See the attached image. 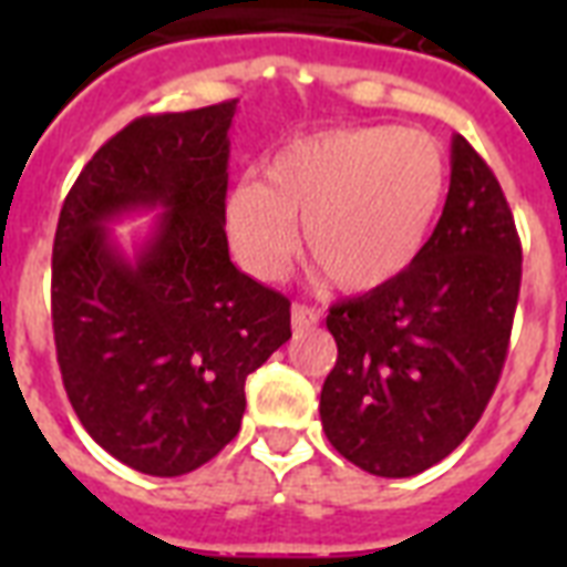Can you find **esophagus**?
<instances>
[{"label": "esophagus", "mask_w": 567, "mask_h": 567, "mask_svg": "<svg viewBox=\"0 0 567 567\" xmlns=\"http://www.w3.org/2000/svg\"><path fill=\"white\" fill-rule=\"evenodd\" d=\"M320 323V311L318 309H309V306H293L291 309V327L293 332H302V329H311Z\"/></svg>", "instance_id": "1"}]
</instances>
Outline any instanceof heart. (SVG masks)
I'll list each match as a JSON object with an SVG mask.
<instances>
[{
	"instance_id": "heart-1",
	"label": "heart",
	"mask_w": 567,
	"mask_h": 567,
	"mask_svg": "<svg viewBox=\"0 0 567 567\" xmlns=\"http://www.w3.org/2000/svg\"><path fill=\"white\" fill-rule=\"evenodd\" d=\"M450 188L435 137L396 126L327 128L270 155L265 182L223 196V229L258 279L282 274L302 223V252L344 293L396 282L426 247Z\"/></svg>"
}]
</instances>
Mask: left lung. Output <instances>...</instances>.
Wrapping results in <instances>:
<instances>
[{"mask_svg": "<svg viewBox=\"0 0 567 567\" xmlns=\"http://www.w3.org/2000/svg\"><path fill=\"white\" fill-rule=\"evenodd\" d=\"M520 240L492 167L462 135L439 226L396 282L329 309V444L368 474L414 476L467 439L509 353Z\"/></svg>", "mask_w": 567, "mask_h": 567, "instance_id": "8db88e82", "label": "left lung"}]
</instances>
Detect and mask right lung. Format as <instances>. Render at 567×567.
<instances>
[{
	"label": "right lung",
	"instance_id": "1",
	"mask_svg": "<svg viewBox=\"0 0 567 567\" xmlns=\"http://www.w3.org/2000/svg\"><path fill=\"white\" fill-rule=\"evenodd\" d=\"M238 100L150 114L96 150L52 247V329L91 439L150 476H182L240 430L244 382L291 338V302L231 265L223 229ZM163 212L128 259L107 223Z\"/></svg>",
	"mask_w": 567,
	"mask_h": 567
}]
</instances>
